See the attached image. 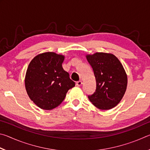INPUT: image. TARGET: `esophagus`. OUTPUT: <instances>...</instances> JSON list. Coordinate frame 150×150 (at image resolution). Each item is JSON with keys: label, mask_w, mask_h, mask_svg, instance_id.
Returning a JSON list of instances; mask_svg holds the SVG:
<instances>
[{"label": "esophagus", "mask_w": 150, "mask_h": 150, "mask_svg": "<svg viewBox=\"0 0 150 150\" xmlns=\"http://www.w3.org/2000/svg\"><path fill=\"white\" fill-rule=\"evenodd\" d=\"M81 85H82V81H79L76 82V85L78 86V87H80Z\"/></svg>", "instance_id": "1"}]
</instances>
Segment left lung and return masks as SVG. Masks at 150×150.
I'll list each match as a JSON object with an SVG mask.
<instances>
[{
    "instance_id": "left-lung-1",
    "label": "left lung",
    "mask_w": 150,
    "mask_h": 150,
    "mask_svg": "<svg viewBox=\"0 0 150 150\" xmlns=\"http://www.w3.org/2000/svg\"><path fill=\"white\" fill-rule=\"evenodd\" d=\"M93 68L96 87L88 98L100 110H109L120 102L127 87V75L115 55L97 52L86 55Z\"/></svg>"
}]
</instances>
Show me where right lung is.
I'll return each mask as SVG.
<instances>
[{
    "label": "right lung",
    "mask_w": 150,
    "mask_h": 150,
    "mask_svg": "<svg viewBox=\"0 0 150 150\" xmlns=\"http://www.w3.org/2000/svg\"><path fill=\"white\" fill-rule=\"evenodd\" d=\"M65 57L54 52L35 56L28 67L25 87L29 97L44 110H52L63 102L66 93L75 85L63 69Z\"/></svg>",
    "instance_id": "obj_1"
}]
</instances>
